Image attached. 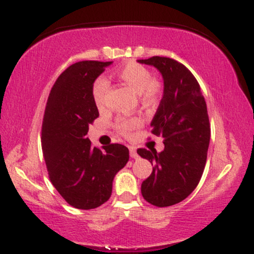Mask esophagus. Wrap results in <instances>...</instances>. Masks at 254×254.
<instances>
[{"mask_svg": "<svg viewBox=\"0 0 254 254\" xmlns=\"http://www.w3.org/2000/svg\"><path fill=\"white\" fill-rule=\"evenodd\" d=\"M129 151H130V156L133 157V159H136V157H137L136 148L135 147H129Z\"/></svg>", "mask_w": 254, "mask_h": 254, "instance_id": "34e87169", "label": "esophagus"}]
</instances>
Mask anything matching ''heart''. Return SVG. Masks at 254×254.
<instances>
[{
	"label": "heart",
	"mask_w": 254,
	"mask_h": 254,
	"mask_svg": "<svg viewBox=\"0 0 254 254\" xmlns=\"http://www.w3.org/2000/svg\"><path fill=\"white\" fill-rule=\"evenodd\" d=\"M119 80L133 89L138 94L139 103L149 107L157 101L160 95V86L154 81V76L148 68L137 62H127L116 71ZM110 82L106 77L99 76L92 84V98L98 107L105 104ZM141 127V121L137 117L119 116L115 121V127L121 135L130 136L132 131Z\"/></svg>",
	"instance_id": "1"
}]
</instances>
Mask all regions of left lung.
<instances>
[{
	"instance_id": "1",
	"label": "left lung",
	"mask_w": 254,
	"mask_h": 254,
	"mask_svg": "<svg viewBox=\"0 0 254 254\" xmlns=\"http://www.w3.org/2000/svg\"><path fill=\"white\" fill-rule=\"evenodd\" d=\"M138 62L155 66L164 77V97L150 127L151 133L164 137L165 149L161 153L137 149L154 166L142 183V196L164 208L182 202L199 183L208 155L210 123L199 83L184 64L160 56Z\"/></svg>"
}]
</instances>
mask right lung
<instances>
[{
	"label": "right lung",
	"instance_id": "1",
	"mask_svg": "<svg viewBox=\"0 0 254 254\" xmlns=\"http://www.w3.org/2000/svg\"><path fill=\"white\" fill-rule=\"evenodd\" d=\"M112 62L82 61L58 76L49 94L42 148L52 185L76 209H95L110 199L113 178L129 161V149L112 143L103 149L86 138L99 117L92 84Z\"/></svg>",
	"mask_w": 254,
	"mask_h": 254
}]
</instances>
